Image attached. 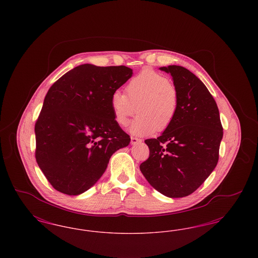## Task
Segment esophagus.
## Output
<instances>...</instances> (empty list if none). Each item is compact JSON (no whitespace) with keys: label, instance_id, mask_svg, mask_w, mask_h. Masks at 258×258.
<instances>
[{"label":"esophagus","instance_id":"obj_1","mask_svg":"<svg viewBox=\"0 0 258 258\" xmlns=\"http://www.w3.org/2000/svg\"><path fill=\"white\" fill-rule=\"evenodd\" d=\"M140 142H142V140L139 139V138H136V137H132V138H131V144H132V145L138 144V143H140Z\"/></svg>","mask_w":258,"mask_h":258}]
</instances>
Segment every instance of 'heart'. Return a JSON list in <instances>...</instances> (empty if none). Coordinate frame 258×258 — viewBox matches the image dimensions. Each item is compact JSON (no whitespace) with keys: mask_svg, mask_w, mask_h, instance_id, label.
Here are the masks:
<instances>
[{"mask_svg":"<svg viewBox=\"0 0 258 258\" xmlns=\"http://www.w3.org/2000/svg\"><path fill=\"white\" fill-rule=\"evenodd\" d=\"M126 95L115 91L111 96L114 120L126 126L135 114H140L128 131L138 136L153 135L168 128L179 110V94L169 80L153 71H143L125 86Z\"/></svg>","mask_w":258,"mask_h":258,"instance_id":"heart-1","label":"heart"}]
</instances>
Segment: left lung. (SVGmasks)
<instances>
[{
    "label": "left lung",
    "mask_w": 258,
    "mask_h": 258,
    "mask_svg": "<svg viewBox=\"0 0 258 258\" xmlns=\"http://www.w3.org/2000/svg\"><path fill=\"white\" fill-rule=\"evenodd\" d=\"M160 70L172 76L179 110L160 136L145 140L150 156L140 170L161 195L187 197L217 166L223 135L220 112L204 83L188 70L180 66Z\"/></svg>",
    "instance_id": "left-lung-1"
}]
</instances>
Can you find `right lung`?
<instances>
[{
    "label": "right lung",
    "mask_w": 258,
    "mask_h": 258,
    "mask_svg": "<svg viewBox=\"0 0 258 258\" xmlns=\"http://www.w3.org/2000/svg\"><path fill=\"white\" fill-rule=\"evenodd\" d=\"M124 67L80 64L47 92L35 125L36 160L52 186L78 196L99 180L131 137L114 120L112 94L132 76Z\"/></svg>",
    "instance_id": "add662e5"
}]
</instances>
